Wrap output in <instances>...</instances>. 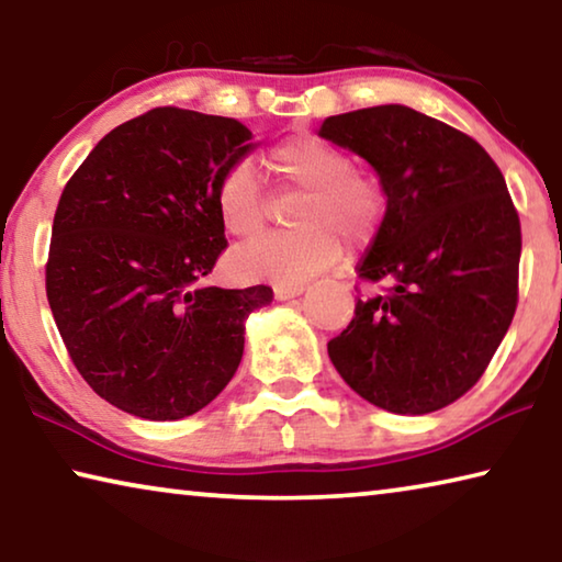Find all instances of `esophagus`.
I'll return each mask as SVG.
<instances>
[{
  "label": "esophagus",
  "mask_w": 562,
  "mask_h": 562,
  "mask_svg": "<svg viewBox=\"0 0 562 562\" xmlns=\"http://www.w3.org/2000/svg\"><path fill=\"white\" fill-rule=\"evenodd\" d=\"M304 290H307V284H274V297L278 300H292L297 297V294H302Z\"/></svg>",
  "instance_id": "1"
}]
</instances>
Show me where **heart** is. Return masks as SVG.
Instances as JSON below:
<instances>
[{
	"label": "heart",
	"instance_id": "heart-1",
	"mask_svg": "<svg viewBox=\"0 0 562 562\" xmlns=\"http://www.w3.org/2000/svg\"><path fill=\"white\" fill-rule=\"evenodd\" d=\"M270 166L284 190L304 193L294 207L297 227L270 233L235 252L233 270L247 280L297 284L341 258L349 247H367L386 217L382 178L355 168L347 148L315 133H297L270 150ZM215 211L227 235L250 240L270 215V198L247 160L231 164L215 186Z\"/></svg>",
	"mask_w": 562,
	"mask_h": 562
}]
</instances>
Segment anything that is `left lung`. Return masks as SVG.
Returning <instances> with one entry per match:
<instances>
[{"mask_svg":"<svg viewBox=\"0 0 562 562\" xmlns=\"http://www.w3.org/2000/svg\"><path fill=\"white\" fill-rule=\"evenodd\" d=\"M322 138L382 178L386 217L357 265V297L327 351L369 404L429 414L486 372L518 307L520 221L501 168L463 131L398 103L329 116Z\"/></svg>","mask_w":562,"mask_h":562,"instance_id":"left-lung-1","label":"left lung"}]
</instances>
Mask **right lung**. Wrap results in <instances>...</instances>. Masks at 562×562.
Here are the masks:
<instances>
[{
    "label": "right lung",
    "instance_id": "right-lung-1",
    "mask_svg": "<svg viewBox=\"0 0 562 562\" xmlns=\"http://www.w3.org/2000/svg\"><path fill=\"white\" fill-rule=\"evenodd\" d=\"M252 133L158 106L103 136L64 186L46 300L93 392L148 422L201 412L231 382L272 288H205L227 247L215 186Z\"/></svg>",
    "mask_w": 562,
    "mask_h": 562
}]
</instances>
